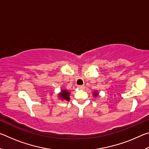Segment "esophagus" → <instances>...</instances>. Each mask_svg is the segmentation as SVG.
<instances>
[{"instance_id": "34e87169", "label": "esophagus", "mask_w": 149, "mask_h": 149, "mask_svg": "<svg viewBox=\"0 0 149 149\" xmlns=\"http://www.w3.org/2000/svg\"><path fill=\"white\" fill-rule=\"evenodd\" d=\"M77 87L79 88V89H81V90L85 89V86H84V85H78Z\"/></svg>"}]
</instances>
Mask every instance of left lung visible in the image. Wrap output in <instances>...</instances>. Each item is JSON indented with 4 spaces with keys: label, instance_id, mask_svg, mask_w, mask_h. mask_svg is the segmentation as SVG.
<instances>
[{
    "label": "left lung",
    "instance_id": "1",
    "mask_svg": "<svg viewBox=\"0 0 149 149\" xmlns=\"http://www.w3.org/2000/svg\"><path fill=\"white\" fill-rule=\"evenodd\" d=\"M93 96H94L95 97H97L98 96H99V93H98L97 91H94V92H93Z\"/></svg>",
    "mask_w": 149,
    "mask_h": 149
}]
</instances>
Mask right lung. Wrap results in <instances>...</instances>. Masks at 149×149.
Listing matches in <instances>:
<instances>
[{"label":"right lung","mask_w":149,"mask_h":149,"mask_svg":"<svg viewBox=\"0 0 149 149\" xmlns=\"http://www.w3.org/2000/svg\"><path fill=\"white\" fill-rule=\"evenodd\" d=\"M70 93L67 89H61L60 90V93L58 95V97L62 100H66V101H69L70 100Z\"/></svg>","instance_id":"add662e5"}]
</instances>
